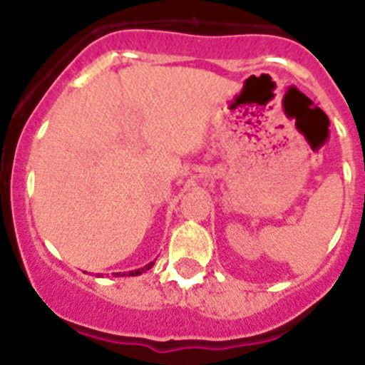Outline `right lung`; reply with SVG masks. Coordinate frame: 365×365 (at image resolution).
I'll return each instance as SVG.
<instances>
[{
    "mask_svg": "<svg viewBox=\"0 0 365 365\" xmlns=\"http://www.w3.org/2000/svg\"><path fill=\"white\" fill-rule=\"evenodd\" d=\"M152 267H153V261H152V263H148V264H146V267H143V268H138V270L125 272V274H121V272H118V274H113V275H116V277H120V275H132V277H134V275H141L143 272L150 270V268H152Z\"/></svg>",
    "mask_w": 365,
    "mask_h": 365,
    "instance_id": "1",
    "label": "right lung"
}]
</instances>
